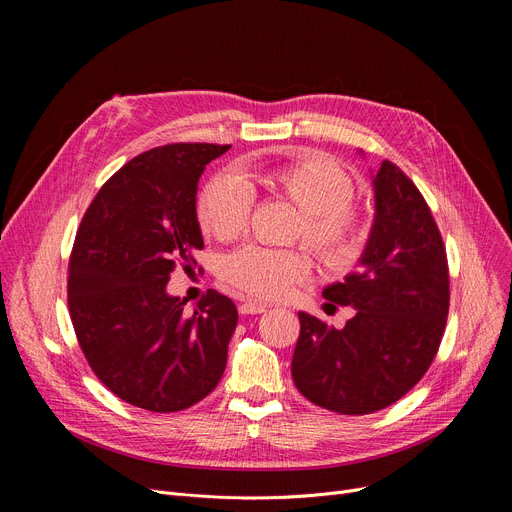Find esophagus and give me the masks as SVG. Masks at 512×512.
I'll return each instance as SVG.
<instances>
[{
    "label": "esophagus",
    "mask_w": 512,
    "mask_h": 512,
    "mask_svg": "<svg viewBox=\"0 0 512 512\" xmlns=\"http://www.w3.org/2000/svg\"><path fill=\"white\" fill-rule=\"evenodd\" d=\"M267 307L263 303H257V301H247L240 305V313L242 315H259V313H265Z\"/></svg>",
    "instance_id": "34e87169"
}]
</instances>
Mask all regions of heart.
<instances>
[{
	"label": "heart",
	"mask_w": 512,
	"mask_h": 512,
	"mask_svg": "<svg viewBox=\"0 0 512 512\" xmlns=\"http://www.w3.org/2000/svg\"><path fill=\"white\" fill-rule=\"evenodd\" d=\"M284 199L297 207L294 236L330 270L346 272L361 259L369 240L367 215L353 205L355 180L336 159L307 151L282 164H245L238 176H215L205 184L197 213L203 232L234 240L249 228L255 195ZM311 272V259L299 249L247 245L222 263L224 280L255 299H282Z\"/></svg>",
	"instance_id": "obj_1"
}]
</instances>
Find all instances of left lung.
Returning a JSON list of instances; mask_svg holds the SVG:
<instances>
[{
  "instance_id": "obj_1",
  "label": "left lung",
  "mask_w": 512,
  "mask_h": 512,
  "mask_svg": "<svg viewBox=\"0 0 512 512\" xmlns=\"http://www.w3.org/2000/svg\"><path fill=\"white\" fill-rule=\"evenodd\" d=\"M373 191L361 270L324 288L355 315L336 330L301 311L292 355L299 392L340 415H369L405 396L438 353L450 305L446 249L419 188L386 159Z\"/></svg>"
}]
</instances>
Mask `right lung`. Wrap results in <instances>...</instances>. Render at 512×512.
<instances>
[{"mask_svg": "<svg viewBox=\"0 0 512 512\" xmlns=\"http://www.w3.org/2000/svg\"><path fill=\"white\" fill-rule=\"evenodd\" d=\"M228 149L174 143L132 157L99 188L78 226L68 265L72 326L97 378L132 407H193L226 369L234 303L207 290L186 315V299L166 286L178 265H197V184Z\"/></svg>", "mask_w": 512, "mask_h": 512, "instance_id": "right-lung-1", "label": "right lung"}]
</instances>
